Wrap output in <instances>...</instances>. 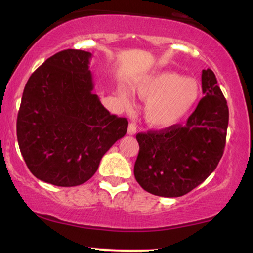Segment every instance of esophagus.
<instances>
[{"mask_svg":"<svg viewBox=\"0 0 253 253\" xmlns=\"http://www.w3.org/2000/svg\"><path fill=\"white\" fill-rule=\"evenodd\" d=\"M127 133H128L129 135L135 134V133H136V126H135L134 123H130L128 125V129H127Z\"/></svg>","mask_w":253,"mask_h":253,"instance_id":"esophagus-1","label":"esophagus"}]
</instances>
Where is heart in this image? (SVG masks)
I'll use <instances>...</instances> for the list:
<instances>
[{
	"instance_id": "b5f03b06",
	"label": "heart",
	"mask_w": 253,
	"mask_h": 253,
	"mask_svg": "<svg viewBox=\"0 0 253 253\" xmlns=\"http://www.w3.org/2000/svg\"><path fill=\"white\" fill-rule=\"evenodd\" d=\"M134 89L146 101L144 115L151 126L169 128L181 124L195 109L201 98V85L195 78L165 71L139 80ZM118 98L126 108L132 106L128 89L120 85Z\"/></svg>"
}]
</instances>
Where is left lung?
Here are the masks:
<instances>
[{"instance_id": "obj_1", "label": "left lung", "mask_w": 253, "mask_h": 253, "mask_svg": "<svg viewBox=\"0 0 253 253\" xmlns=\"http://www.w3.org/2000/svg\"><path fill=\"white\" fill-rule=\"evenodd\" d=\"M202 92L184 126L138 133L136 182L157 196L188 194L216 169L226 144L228 107L211 69L202 71Z\"/></svg>"}]
</instances>
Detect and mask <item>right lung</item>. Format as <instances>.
Returning a JSON list of instances; mask_svg holds the SVG:
<instances>
[{"label":"right lung","mask_w":253,"mask_h":253,"mask_svg":"<svg viewBox=\"0 0 253 253\" xmlns=\"http://www.w3.org/2000/svg\"><path fill=\"white\" fill-rule=\"evenodd\" d=\"M91 53L64 50L26 83L16 121L20 151L37 178L58 187L85 183L128 121L107 110L92 92Z\"/></svg>","instance_id":"1"}]
</instances>
